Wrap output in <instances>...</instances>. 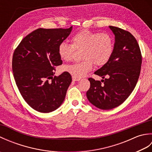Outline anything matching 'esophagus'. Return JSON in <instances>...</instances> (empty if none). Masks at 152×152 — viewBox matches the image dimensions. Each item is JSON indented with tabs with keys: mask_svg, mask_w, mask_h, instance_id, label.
I'll return each mask as SVG.
<instances>
[{
	"mask_svg": "<svg viewBox=\"0 0 152 152\" xmlns=\"http://www.w3.org/2000/svg\"><path fill=\"white\" fill-rule=\"evenodd\" d=\"M80 79H78V78H74V77H72V81L74 82H76V81H80Z\"/></svg>",
	"mask_w": 152,
	"mask_h": 152,
	"instance_id": "esophagus-1",
	"label": "esophagus"
}]
</instances>
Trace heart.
Returning <instances> with one entry per match:
<instances>
[{"label": "heart", "mask_w": 152, "mask_h": 152, "mask_svg": "<svg viewBox=\"0 0 152 152\" xmlns=\"http://www.w3.org/2000/svg\"><path fill=\"white\" fill-rule=\"evenodd\" d=\"M72 44L63 42L58 46V54L64 61L71 59L76 50L82 51L83 61L69 64L64 70L72 77L80 79L91 70L93 64L102 66L110 59L114 50V43L108 34L99 33L89 30L78 32L72 38Z\"/></svg>", "instance_id": "1"}]
</instances>
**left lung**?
<instances>
[{
	"label": "left lung",
	"instance_id": "8db88e82",
	"mask_svg": "<svg viewBox=\"0 0 152 152\" xmlns=\"http://www.w3.org/2000/svg\"><path fill=\"white\" fill-rule=\"evenodd\" d=\"M109 28L115 35L112 57L95 72L103 80L89 78L90 88L86 93L89 101L102 110L117 107L129 97L139 78L142 64L140 48L133 35L120 28Z\"/></svg>",
	"mask_w": 152,
	"mask_h": 152
}]
</instances>
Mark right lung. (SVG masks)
I'll return each mask as SVG.
<instances>
[{"label": "right lung", "instance_id": "right-lung-1", "mask_svg": "<svg viewBox=\"0 0 152 152\" xmlns=\"http://www.w3.org/2000/svg\"><path fill=\"white\" fill-rule=\"evenodd\" d=\"M72 29L38 28L25 37L14 51L12 70L16 85L25 101L38 112L56 110L65 98L72 77L68 72L53 75L55 66L63 63L58 46Z\"/></svg>", "mask_w": 152, "mask_h": 152}]
</instances>
